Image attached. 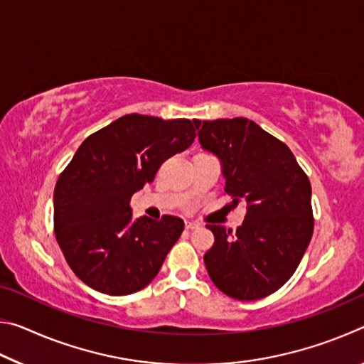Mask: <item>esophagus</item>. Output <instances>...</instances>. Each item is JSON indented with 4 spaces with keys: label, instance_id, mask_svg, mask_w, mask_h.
<instances>
[{
    "label": "esophagus",
    "instance_id": "obj_1",
    "mask_svg": "<svg viewBox=\"0 0 364 364\" xmlns=\"http://www.w3.org/2000/svg\"><path fill=\"white\" fill-rule=\"evenodd\" d=\"M199 226H200V225L196 223V221H186V230H188V231L197 230V228H199Z\"/></svg>",
    "mask_w": 364,
    "mask_h": 364
}]
</instances>
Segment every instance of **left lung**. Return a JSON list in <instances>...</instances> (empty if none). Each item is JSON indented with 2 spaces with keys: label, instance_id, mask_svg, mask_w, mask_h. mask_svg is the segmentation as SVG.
Returning <instances> with one entry per match:
<instances>
[{
  "label": "left lung",
  "instance_id": "1",
  "mask_svg": "<svg viewBox=\"0 0 364 364\" xmlns=\"http://www.w3.org/2000/svg\"><path fill=\"white\" fill-rule=\"evenodd\" d=\"M202 147L221 160L225 193L244 204L236 231L207 225L215 242L204 255L221 292L258 300L278 291L295 273L313 234L311 184L291 149L244 117L197 120Z\"/></svg>",
  "mask_w": 364,
  "mask_h": 364
}]
</instances>
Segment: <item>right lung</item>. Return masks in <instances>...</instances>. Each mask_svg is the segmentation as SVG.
I'll use <instances>...</instances> for the list:
<instances>
[{"label": "right lung", "instance_id": "add662e5", "mask_svg": "<svg viewBox=\"0 0 364 364\" xmlns=\"http://www.w3.org/2000/svg\"><path fill=\"white\" fill-rule=\"evenodd\" d=\"M194 138L188 119L128 114L78 147L54 188V232L85 284L107 295H130L156 278L184 223L171 215L133 220L130 200Z\"/></svg>", "mask_w": 364, "mask_h": 364}]
</instances>
